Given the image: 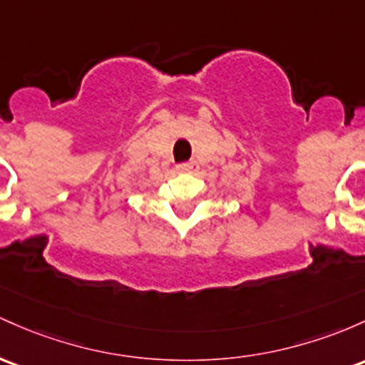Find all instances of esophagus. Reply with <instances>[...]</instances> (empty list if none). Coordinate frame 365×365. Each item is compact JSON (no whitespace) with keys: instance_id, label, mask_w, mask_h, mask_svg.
I'll return each mask as SVG.
<instances>
[{"instance_id":"esophagus-1","label":"esophagus","mask_w":365,"mask_h":365,"mask_svg":"<svg viewBox=\"0 0 365 365\" xmlns=\"http://www.w3.org/2000/svg\"><path fill=\"white\" fill-rule=\"evenodd\" d=\"M192 170H194V164L190 163H182L176 166V171H178V173H190Z\"/></svg>"}]
</instances>
